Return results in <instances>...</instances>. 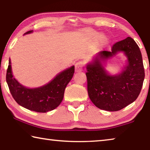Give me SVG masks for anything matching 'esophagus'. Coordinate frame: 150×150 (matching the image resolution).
<instances>
[{"label":"esophagus","instance_id":"34e87169","mask_svg":"<svg viewBox=\"0 0 150 150\" xmlns=\"http://www.w3.org/2000/svg\"><path fill=\"white\" fill-rule=\"evenodd\" d=\"M83 68V62H79L75 63V71L76 73H79V72L82 71Z\"/></svg>","mask_w":150,"mask_h":150}]
</instances>
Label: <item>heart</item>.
Wrapping results in <instances>:
<instances>
[{"label":"heart","mask_w":150,"mask_h":150,"mask_svg":"<svg viewBox=\"0 0 150 150\" xmlns=\"http://www.w3.org/2000/svg\"><path fill=\"white\" fill-rule=\"evenodd\" d=\"M81 34L88 41H94V40H95L96 45L100 48L106 46L109 41L107 35L104 34L98 35V33L97 32L92 29H83L81 31Z\"/></svg>","instance_id":"b5f03b06"}]
</instances>
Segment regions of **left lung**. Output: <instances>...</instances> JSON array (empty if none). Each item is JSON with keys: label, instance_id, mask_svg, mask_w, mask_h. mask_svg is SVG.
Segmentation results:
<instances>
[{"label": "left lung", "instance_id": "left-lung-1", "mask_svg": "<svg viewBox=\"0 0 150 150\" xmlns=\"http://www.w3.org/2000/svg\"><path fill=\"white\" fill-rule=\"evenodd\" d=\"M119 52L127 57L120 72L111 74L105 67L109 60ZM87 91L96 107L107 111H118L138 98L145 77L142 54L130 37L114 44L110 52H100L86 65Z\"/></svg>", "mask_w": 150, "mask_h": 150}]
</instances>
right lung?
<instances>
[{
	"label": "right lung",
	"mask_w": 150,
	"mask_h": 150,
	"mask_svg": "<svg viewBox=\"0 0 150 150\" xmlns=\"http://www.w3.org/2000/svg\"><path fill=\"white\" fill-rule=\"evenodd\" d=\"M33 30L24 35L31 34ZM6 72V83L14 99L19 105L37 112H47L54 110L63 98L65 89L74 74L75 66L65 69L41 87L28 88L22 85L14 78L12 71L11 60L9 59Z\"/></svg>",
	"instance_id": "1"
}]
</instances>
